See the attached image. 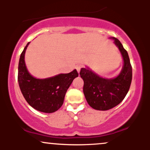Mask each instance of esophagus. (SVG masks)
<instances>
[{
    "mask_svg": "<svg viewBox=\"0 0 150 150\" xmlns=\"http://www.w3.org/2000/svg\"><path fill=\"white\" fill-rule=\"evenodd\" d=\"M75 68H76V70H77V71L78 72H80V69H81V67H80V65H76V67H75Z\"/></svg>",
    "mask_w": 150,
    "mask_h": 150,
    "instance_id": "34e87169",
    "label": "esophagus"
}]
</instances>
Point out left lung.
<instances>
[{
	"mask_svg": "<svg viewBox=\"0 0 150 150\" xmlns=\"http://www.w3.org/2000/svg\"><path fill=\"white\" fill-rule=\"evenodd\" d=\"M123 56V69L118 76L113 79L103 78L89 68H81L80 75L84 80L83 92L91 107L99 111H106L119 104L123 100L132 81V66L128 52L120 42L113 37Z\"/></svg>",
	"mask_w": 150,
	"mask_h": 150,
	"instance_id": "8db88e82",
	"label": "left lung"
}]
</instances>
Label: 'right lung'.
I'll list each match as a JSON object with an SVG mask.
<instances>
[{
  "label": "right lung",
  "instance_id": "right-lung-1",
  "mask_svg": "<svg viewBox=\"0 0 150 150\" xmlns=\"http://www.w3.org/2000/svg\"><path fill=\"white\" fill-rule=\"evenodd\" d=\"M24 49L18 65V83L22 95L27 102L37 111L53 113L63 104L65 93L75 77L78 76L76 70L66 74H59L46 79H37L29 73L25 63L26 49Z\"/></svg>",
  "mask_w": 150,
  "mask_h": 150
}]
</instances>
